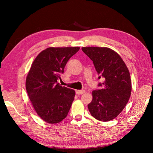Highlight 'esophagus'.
<instances>
[{
	"label": "esophagus",
	"mask_w": 153,
	"mask_h": 153,
	"mask_svg": "<svg viewBox=\"0 0 153 153\" xmlns=\"http://www.w3.org/2000/svg\"><path fill=\"white\" fill-rule=\"evenodd\" d=\"M85 90H76V94H77V95H82V94H83L85 93Z\"/></svg>",
	"instance_id": "1"
}]
</instances>
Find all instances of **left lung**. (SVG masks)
<instances>
[{"label": "left lung", "instance_id": "1", "mask_svg": "<svg viewBox=\"0 0 153 153\" xmlns=\"http://www.w3.org/2000/svg\"><path fill=\"white\" fill-rule=\"evenodd\" d=\"M82 49L93 61L99 75L98 79H103V82L98 85L102 88L92 92L89 110L99 121H110L119 115L130 97L129 71L120 55L109 48L89 47Z\"/></svg>", "mask_w": 153, "mask_h": 153}]
</instances>
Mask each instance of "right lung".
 Returning a JSON list of instances; mask_svg holds the SVG:
<instances>
[{
	"label": "right lung",
	"mask_w": 153,
	"mask_h": 153,
	"mask_svg": "<svg viewBox=\"0 0 153 153\" xmlns=\"http://www.w3.org/2000/svg\"><path fill=\"white\" fill-rule=\"evenodd\" d=\"M79 47H49L35 58L26 77L25 87L32 106L41 119L49 123L67 116L75 91L57 82L70 58Z\"/></svg>",
	"instance_id": "1"
}]
</instances>
